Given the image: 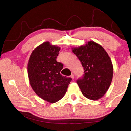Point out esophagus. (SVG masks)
Instances as JSON below:
<instances>
[{"label": "esophagus", "mask_w": 131, "mask_h": 131, "mask_svg": "<svg viewBox=\"0 0 131 131\" xmlns=\"http://www.w3.org/2000/svg\"><path fill=\"white\" fill-rule=\"evenodd\" d=\"M70 77H71V78H72V79H74V74H71Z\"/></svg>", "instance_id": "1"}]
</instances>
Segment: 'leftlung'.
I'll list each match as a JSON object with an SVG mask.
<instances>
[{
    "label": "left lung",
    "instance_id": "1",
    "mask_svg": "<svg viewBox=\"0 0 131 131\" xmlns=\"http://www.w3.org/2000/svg\"><path fill=\"white\" fill-rule=\"evenodd\" d=\"M72 52L84 68L83 77L77 80L82 94L92 101L102 97L110 87L113 75V66L107 53L100 44L93 41L72 48Z\"/></svg>",
    "mask_w": 131,
    "mask_h": 131
}]
</instances>
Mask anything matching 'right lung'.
<instances>
[{
    "label": "right lung",
    "mask_w": 131,
    "mask_h": 131,
    "mask_svg": "<svg viewBox=\"0 0 131 131\" xmlns=\"http://www.w3.org/2000/svg\"><path fill=\"white\" fill-rule=\"evenodd\" d=\"M60 50L49 41L44 42L33 51L28 63V75L33 90L51 103L62 98L72 81L60 74L63 65L57 61Z\"/></svg>",
    "instance_id": "1"
}]
</instances>
